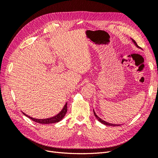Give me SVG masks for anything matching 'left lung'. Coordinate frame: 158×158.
Masks as SVG:
<instances>
[{
	"label": "left lung",
	"mask_w": 158,
	"mask_h": 158,
	"mask_svg": "<svg viewBox=\"0 0 158 158\" xmlns=\"http://www.w3.org/2000/svg\"><path fill=\"white\" fill-rule=\"evenodd\" d=\"M131 40H132V42L134 43V44H135V45H136V47H138V48H140V49H141L140 47L137 45V44H136V41H135V40H132V39H131ZM94 115H95V117H96V118L98 119V120L100 123H102V124H103V125H107V126H112V127H117V126H120V125H119V124H112V123H107V122H106V121H103V119H102L101 118H99V117L97 115L96 113H95V111H94Z\"/></svg>",
	"instance_id": "8db88e82"
}]
</instances>
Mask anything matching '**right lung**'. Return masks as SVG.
Wrapping results in <instances>:
<instances>
[{
  "label": "right lung",
  "instance_id": "obj_1",
  "mask_svg": "<svg viewBox=\"0 0 158 158\" xmlns=\"http://www.w3.org/2000/svg\"><path fill=\"white\" fill-rule=\"evenodd\" d=\"M66 112H67V103H65L63 108L62 109L61 111L58 114H56V115L52 117H49V118H33L29 115H27V114H26L23 112H22V113L24 114L25 116H26L27 117L31 119L32 121H35L36 123H40V124H52V123H58V122L60 121L65 116Z\"/></svg>",
  "mask_w": 158,
  "mask_h": 158
}]
</instances>
